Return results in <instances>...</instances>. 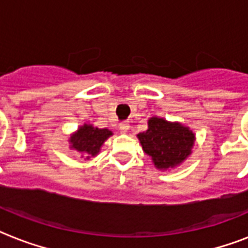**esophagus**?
<instances>
[{"label": "esophagus", "mask_w": 248, "mask_h": 248, "mask_svg": "<svg viewBox=\"0 0 248 248\" xmlns=\"http://www.w3.org/2000/svg\"><path fill=\"white\" fill-rule=\"evenodd\" d=\"M128 128H130V124H128V121H122L120 124V130L122 132H127Z\"/></svg>", "instance_id": "34e87169"}]
</instances>
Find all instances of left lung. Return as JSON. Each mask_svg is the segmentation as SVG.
Instances as JSON below:
<instances>
[{"label": "left lung", "instance_id": "obj_1", "mask_svg": "<svg viewBox=\"0 0 248 248\" xmlns=\"http://www.w3.org/2000/svg\"><path fill=\"white\" fill-rule=\"evenodd\" d=\"M138 139L157 169L169 170L190 155L196 135L179 122L152 117L148 121V130L138 134Z\"/></svg>", "mask_w": 248, "mask_h": 248}]
</instances>
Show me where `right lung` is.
Returning a JSON list of instances; mask_svg holds the SVG:
<instances>
[{
  "label": "right lung",
  "instance_id": "1",
  "mask_svg": "<svg viewBox=\"0 0 248 248\" xmlns=\"http://www.w3.org/2000/svg\"><path fill=\"white\" fill-rule=\"evenodd\" d=\"M112 135V131L108 128H97L93 124H85L69 138V143L72 149L82 153L86 159H90L100 152L101 145Z\"/></svg>",
  "mask_w": 248,
  "mask_h": 248
}]
</instances>
